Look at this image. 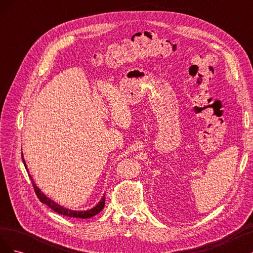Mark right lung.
Masks as SVG:
<instances>
[{"instance_id":"obj_1","label":"right lung","mask_w":253,"mask_h":253,"mask_svg":"<svg viewBox=\"0 0 253 253\" xmlns=\"http://www.w3.org/2000/svg\"><path fill=\"white\" fill-rule=\"evenodd\" d=\"M23 163H24V159H23ZM25 168H26V165L24 164ZM30 177V175H29ZM30 179H32V182H33V186H34V190L35 192L38 196V198H39V201L43 204H45L46 206H48L50 209H52L55 212L59 213V214H62V215L64 216H68V217H76V218H89L91 216H95L96 214H98L99 212H100L103 208H104V204H105V196L102 197V200L99 202V204L97 206H95L93 209H89V210H86V211H72L70 209H66V208H63L62 206H60L58 204H56L55 202H52L50 198L45 196L40 189L38 188L35 182L33 181V178L30 177Z\"/></svg>"}]
</instances>
